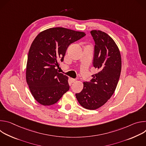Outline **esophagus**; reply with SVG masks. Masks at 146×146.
Returning a JSON list of instances; mask_svg holds the SVG:
<instances>
[{"instance_id":"obj_1","label":"esophagus","mask_w":146,"mask_h":146,"mask_svg":"<svg viewBox=\"0 0 146 146\" xmlns=\"http://www.w3.org/2000/svg\"><path fill=\"white\" fill-rule=\"evenodd\" d=\"M70 80H71L72 82H74L75 81H76L77 79H76V78H70Z\"/></svg>"}]
</instances>
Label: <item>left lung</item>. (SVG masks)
<instances>
[{
    "mask_svg": "<svg viewBox=\"0 0 146 146\" xmlns=\"http://www.w3.org/2000/svg\"><path fill=\"white\" fill-rule=\"evenodd\" d=\"M95 41L94 67L98 72L90 82H84L82 90L76 97L84 108L95 110L108 102L117 87L121 71L119 48L113 39L105 32L93 30Z\"/></svg>",
    "mask_w": 146,
    "mask_h": 146,
    "instance_id": "1",
    "label": "left lung"
}]
</instances>
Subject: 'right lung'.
<instances>
[{
	"label": "right lung",
	"mask_w": 146,
	"mask_h": 146,
	"mask_svg": "<svg viewBox=\"0 0 146 146\" xmlns=\"http://www.w3.org/2000/svg\"><path fill=\"white\" fill-rule=\"evenodd\" d=\"M86 36L82 32L62 27L41 32L31 46L26 80L35 100L44 106L56 103L69 90L68 76L56 67L64 60L69 46Z\"/></svg>",
	"instance_id": "1"
}]
</instances>
